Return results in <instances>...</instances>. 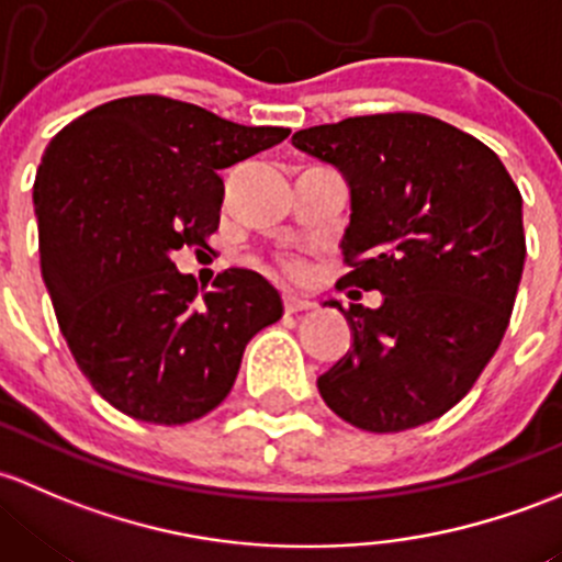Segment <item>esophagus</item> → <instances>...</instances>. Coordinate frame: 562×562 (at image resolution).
Here are the masks:
<instances>
[{
  "instance_id": "34e87169",
  "label": "esophagus",
  "mask_w": 562,
  "mask_h": 562,
  "mask_svg": "<svg viewBox=\"0 0 562 562\" xmlns=\"http://www.w3.org/2000/svg\"><path fill=\"white\" fill-rule=\"evenodd\" d=\"M311 308H314V303H308V300L297 297V294H283V311H286V314H300V311Z\"/></svg>"
}]
</instances>
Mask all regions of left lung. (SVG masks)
Segmentation results:
<instances>
[{
  "label": "left lung",
  "mask_w": 562,
  "mask_h": 562,
  "mask_svg": "<svg viewBox=\"0 0 562 562\" xmlns=\"http://www.w3.org/2000/svg\"><path fill=\"white\" fill-rule=\"evenodd\" d=\"M351 189V286L379 308L329 300L355 344L319 395L349 425L401 432L471 392L506 335L525 268L522 194L493 148L425 113L355 115L294 132Z\"/></svg>",
  "instance_id": "obj_1"
}]
</instances>
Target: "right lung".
<instances>
[{
	"mask_svg": "<svg viewBox=\"0 0 562 562\" xmlns=\"http://www.w3.org/2000/svg\"><path fill=\"white\" fill-rule=\"evenodd\" d=\"M286 135L140 94L69 121L45 148L34 181L43 281L75 362L121 414L200 419L229 395L248 340L281 319L262 276L229 268L200 297L170 254L218 229V170Z\"/></svg>",
	"mask_w": 562,
	"mask_h": 562,
	"instance_id": "right-lung-1",
	"label": "right lung"
}]
</instances>
